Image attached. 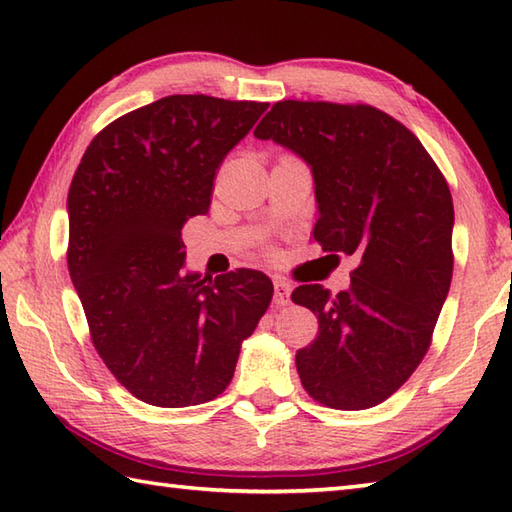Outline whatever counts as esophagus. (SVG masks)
Masks as SVG:
<instances>
[{
	"mask_svg": "<svg viewBox=\"0 0 512 512\" xmlns=\"http://www.w3.org/2000/svg\"><path fill=\"white\" fill-rule=\"evenodd\" d=\"M290 292H292V286L288 284V281L281 277H275V303L277 306H288Z\"/></svg>",
	"mask_w": 512,
	"mask_h": 512,
	"instance_id": "34e87169",
	"label": "esophagus"
}]
</instances>
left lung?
<instances>
[{
  "label": "left lung",
  "mask_w": 512,
  "mask_h": 512,
  "mask_svg": "<svg viewBox=\"0 0 512 512\" xmlns=\"http://www.w3.org/2000/svg\"><path fill=\"white\" fill-rule=\"evenodd\" d=\"M255 136L308 162L314 239L358 257L339 295L319 284L292 292L319 319L295 358L301 385L325 407H376L416 372L449 295V184L413 132L372 105L279 101Z\"/></svg>",
  "instance_id": "1"
}]
</instances>
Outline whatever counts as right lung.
Returning <instances> with one entry per match:
<instances>
[{
	"label": "right lung",
	"mask_w": 512,
	"mask_h": 512,
	"mask_svg": "<svg viewBox=\"0 0 512 512\" xmlns=\"http://www.w3.org/2000/svg\"><path fill=\"white\" fill-rule=\"evenodd\" d=\"M268 103L173 94L101 129L70 184L68 270L96 352L154 407L217 398L273 299L264 273H182V226Z\"/></svg>",
	"instance_id": "1"
}]
</instances>
